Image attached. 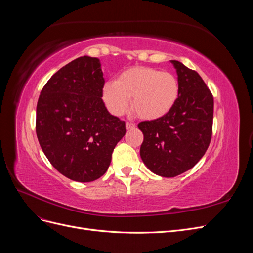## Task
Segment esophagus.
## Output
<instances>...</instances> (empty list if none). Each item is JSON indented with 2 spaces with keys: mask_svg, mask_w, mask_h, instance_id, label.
I'll return each instance as SVG.
<instances>
[{
  "mask_svg": "<svg viewBox=\"0 0 253 253\" xmlns=\"http://www.w3.org/2000/svg\"><path fill=\"white\" fill-rule=\"evenodd\" d=\"M136 127V126L134 124H132V122H126V129H134Z\"/></svg>",
  "mask_w": 253,
  "mask_h": 253,
  "instance_id": "1",
  "label": "esophagus"
}]
</instances>
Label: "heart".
Here are the masks:
<instances>
[{
  "mask_svg": "<svg viewBox=\"0 0 253 253\" xmlns=\"http://www.w3.org/2000/svg\"><path fill=\"white\" fill-rule=\"evenodd\" d=\"M179 96L177 78L169 72L135 66L122 72L116 81L102 86V100L115 116L124 115L132 98V108L141 119L156 120L169 113Z\"/></svg>",
  "mask_w": 253,
  "mask_h": 253,
  "instance_id": "obj_1",
  "label": "heart"
}]
</instances>
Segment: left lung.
Masks as SVG:
<instances>
[{"label":"left lung","instance_id":"left-lung-1","mask_svg":"<svg viewBox=\"0 0 253 253\" xmlns=\"http://www.w3.org/2000/svg\"><path fill=\"white\" fill-rule=\"evenodd\" d=\"M177 74L179 96L166 116L142 121L140 157L148 169L163 177H175L193 168L209 147L213 97L195 71L171 60Z\"/></svg>","mask_w":253,"mask_h":253}]
</instances>
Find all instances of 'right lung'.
<instances>
[{"label":"right lung","instance_id":"add662e5","mask_svg":"<svg viewBox=\"0 0 253 253\" xmlns=\"http://www.w3.org/2000/svg\"><path fill=\"white\" fill-rule=\"evenodd\" d=\"M100 60L72 61L43 87L37 104L36 132L55 169L79 182L94 181L109 169L126 124L106 110Z\"/></svg>","mask_w":253,"mask_h":253}]
</instances>
